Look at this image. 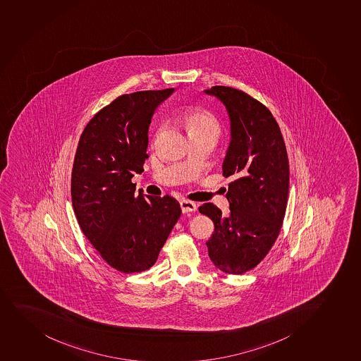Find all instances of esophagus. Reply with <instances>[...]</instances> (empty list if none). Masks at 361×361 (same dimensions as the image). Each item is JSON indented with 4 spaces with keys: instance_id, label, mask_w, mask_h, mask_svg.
<instances>
[{
    "instance_id": "34e87169",
    "label": "esophagus",
    "mask_w": 361,
    "mask_h": 361,
    "mask_svg": "<svg viewBox=\"0 0 361 361\" xmlns=\"http://www.w3.org/2000/svg\"><path fill=\"white\" fill-rule=\"evenodd\" d=\"M180 209L183 213H191V212H196L197 210V205L192 201L189 200H182L180 201Z\"/></svg>"
}]
</instances>
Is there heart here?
<instances>
[{"label":"heart","mask_w":361,"mask_h":361,"mask_svg":"<svg viewBox=\"0 0 361 361\" xmlns=\"http://www.w3.org/2000/svg\"><path fill=\"white\" fill-rule=\"evenodd\" d=\"M180 123L186 129L190 139L209 137L215 142L220 137V122L208 110H188L180 116Z\"/></svg>","instance_id":"obj_1"}]
</instances>
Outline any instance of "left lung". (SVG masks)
I'll return each instance as SVG.
<instances>
[{
  "label": "left lung",
  "mask_w": 361,
  "mask_h": 361,
  "mask_svg": "<svg viewBox=\"0 0 361 361\" xmlns=\"http://www.w3.org/2000/svg\"><path fill=\"white\" fill-rule=\"evenodd\" d=\"M204 94L227 110L231 141L222 171L233 182L226 194L228 216L213 203L198 210L215 226L205 243L210 260L224 274H243L265 258L281 232L290 182L288 153L277 121L259 101L222 85Z\"/></svg>",
  "instance_id": "8db88e82"
}]
</instances>
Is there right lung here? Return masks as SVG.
Returning a JSON list of instances; mask_svg holds the SVG:
<instances>
[{
  "label": "right lung",
  "instance_id": "add662e5",
  "mask_svg": "<svg viewBox=\"0 0 361 361\" xmlns=\"http://www.w3.org/2000/svg\"><path fill=\"white\" fill-rule=\"evenodd\" d=\"M175 89L122 95L89 121L80 135L71 176L77 220L87 240L123 274L154 265L182 210L171 196L135 194L132 177L144 171L148 128Z\"/></svg>",
  "mask_w": 361,
  "mask_h": 361
}]
</instances>
